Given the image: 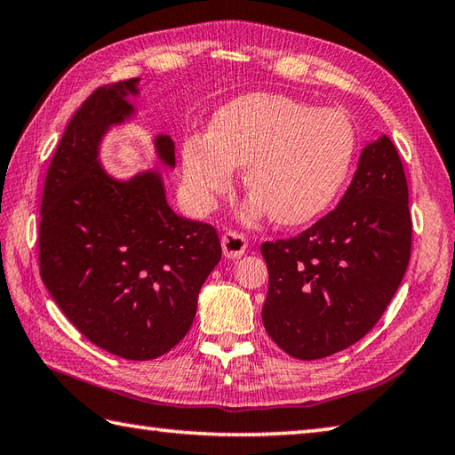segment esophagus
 I'll return each mask as SVG.
<instances>
[{
	"mask_svg": "<svg viewBox=\"0 0 455 455\" xmlns=\"http://www.w3.org/2000/svg\"><path fill=\"white\" fill-rule=\"evenodd\" d=\"M220 244H222V254H225V258L236 259L246 252L248 240H246L244 235L235 233V230H228V233L222 235Z\"/></svg>",
	"mask_w": 455,
	"mask_h": 455,
	"instance_id": "34e87169",
	"label": "esophagus"
}]
</instances>
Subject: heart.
Listing matches in <instances>:
<instances>
[{
  "label": "heart",
  "mask_w": 455,
  "mask_h": 455,
  "mask_svg": "<svg viewBox=\"0 0 455 455\" xmlns=\"http://www.w3.org/2000/svg\"><path fill=\"white\" fill-rule=\"evenodd\" d=\"M354 129L342 113L275 93H250L220 108L209 134L181 147L183 186L193 207L209 211L244 168L246 211L295 227L331 205L350 170Z\"/></svg>",
  "instance_id": "b5f03b06"
}]
</instances>
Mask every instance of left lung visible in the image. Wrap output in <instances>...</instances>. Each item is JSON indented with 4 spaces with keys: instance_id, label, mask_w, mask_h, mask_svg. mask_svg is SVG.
<instances>
[{
    "instance_id": "8db88e82",
    "label": "left lung",
    "mask_w": 455,
    "mask_h": 455,
    "mask_svg": "<svg viewBox=\"0 0 455 455\" xmlns=\"http://www.w3.org/2000/svg\"><path fill=\"white\" fill-rule=\"evenodd\" d=\"M411 235L403 162L381 134L365 144L334 211L299 236L262 244L266 332L297 360H321L355 344L399 289Z\"/></svg>"
}]
</instances>
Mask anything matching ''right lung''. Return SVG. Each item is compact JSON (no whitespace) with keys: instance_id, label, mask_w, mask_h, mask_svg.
Returning a JSON list of instances; mask_svg holds the SVG:
<instances>
[{"instance_id":"obj_1","label":"right lung","mask_w":455,"mask_h":455,"mask_svg":"<svg viewBox=\"0 0 455 455\" xmlns=\"http://www.w3.org/2000/svg\"><path fill=\"white\" fill-rule=\"evenodd\" d=\"M139 82L95 90L68 123L44 180L38 259L68 321L103 350L142 362L188 334L220 240L170 209L160 170L117 180L101 166L103 137L137 113L129 100ZM154 150L176 166L168 134L154 137Z\"/></svg>"}]
</instances>
